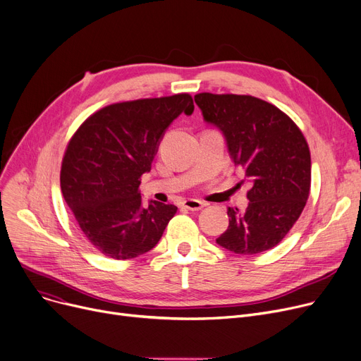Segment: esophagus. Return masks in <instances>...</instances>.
Masks as SVG:
<instances>
[{"label":"esophagus","instance_id":"obj_1","mask_svg":"<svg viewBox=\"0 0 361 361\" xmlns=\"http://www.w3.org/2000/svg\"><path fill=\"white\" fill-rule=\"evenodd\" d=\"M183 206L185 207V209H190V211H200L202 207L206 206V203L202 200H197V199H188V200L183 202Z\"/></svg>","mask_w":361,"mask_h":361}]
</instances>
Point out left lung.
Segmentation results:
<instances>
[{
    "label": "left lung",
    "mask_w": 361,
    "mask_h": 361,
    "mask_svg": "<svg viewBox=\"0 0 361 361\" xmlns=\"http://www.w3.org/2000/svg\"><path fill=\"white\" fill-rule=\"evenodd\" d=\"M206 123L218 127L231 159L252 183L244 212L228 207L230 225L216 243L235 255L267 252L286 237L310 193L309 145L275 105L250 94L197 93Z\"/></svg>",
    "instance_id": "left-lung-1"
}]
</instances>
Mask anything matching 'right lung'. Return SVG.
Masks as SVG:
<instances>
[{
	"instance_id": "right-lung-1",
	"label": "right lung",
	"mask_w": 361,
	"mask_h": 361,
	"mask_svg": "<svg viewBox=\"0 0 361 361\" xmlns=\"http://www.w3.org/2000/svg\"><path fill=\"white\" fill-rule=\"evenodd\" d=\"M188 93L108 105L70 139L61 165V192L80 231L102 255L126 260L161 240L177 206H142L140 178L149 173L168 126L192 116Z\"/></svg>"
}]
</instances>
